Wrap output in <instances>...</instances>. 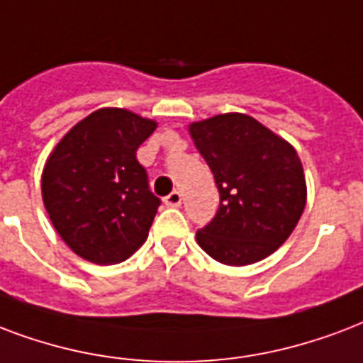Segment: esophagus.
Instances as JSON below:
<instances>
[{
    "label": "esophagus",
    "mask_w": 363,
    "mask_h": 363,
    "mask_svg": "<svg viewBox=\"0 0 363 363\" xmlns=\"http://www.w3.org/2000/svg\"><path fill=\"white\" fill-rule=\"evenodd\" d=\"M163 201H165V206L179 207L182 203V194L179 192V190H173L169 196H165V198H163Z\"/></svg>",
    "instance_id": "esophagus-1"
}]
</instances>
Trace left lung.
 <instances>
[{
  "instance_id": "left-lung-1",
  "label": "left lung",
  "mask_w": 363,
  "mask_h": 363,
  "mask_svg": "<svg viewBox=\"0 0 363 363\" xmlns=\"http://www.w3.org/2000/svg\"><path fill=\"white\" fill-rule=\"evenodd\" d=\"M209 165L220 203L196 232L215 261L245 267L286 242L306 203L303 163L289 143L245 114H220L190 125Z\"/></svg>"
}]
</instances>
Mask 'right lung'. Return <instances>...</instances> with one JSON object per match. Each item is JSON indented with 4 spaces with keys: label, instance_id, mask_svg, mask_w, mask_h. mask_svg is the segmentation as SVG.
Wrapping results in <instances>:
<instances>
[{
    "label": "right lung",
    "instance_id": "right-lung-1",
    "mask_svg": "<svg viewBox=\"0 0 363 363\" xmlns=\"http://www.w3.org/2000/svg\"><path fill=\"white\" fill-rule=\"evenodd\" d=\"M156 129L121 108H102L65 135L41 177L43 203L68 247L96 264L129 259L145 243L162 200L137 150Z\"/></svg>",
    "mask_w": 363,
    "mask_h": 363
}]
</instances>
